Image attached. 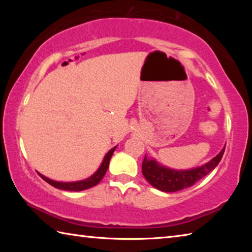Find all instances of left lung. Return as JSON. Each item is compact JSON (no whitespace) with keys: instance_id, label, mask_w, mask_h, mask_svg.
Listing matches in <instances>:
<instances>
[{"instance_id":"obj_1","label":"left lung","mask_w":252,"mask_h":252,"mask_svg":"<svg viewBox=\"0 0 252 252\" xmlns=\"http://www.w3.org/2000/svg\"><path fill=\"white\" fill-rule=\"evenodd\" d=\"M224 149L225 147H223L219 155H217L208 163L190 170L170 169L159 164L156 160H149L147 157H144L142 162L143 177L151 186L160 191H164V192L180 191L185 188L193 186L200 179L210 173L219 164L221 158L223 156Z\"/></svg>"}]
</instances>
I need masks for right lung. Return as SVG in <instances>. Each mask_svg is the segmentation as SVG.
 <instances>
[{
	"instance_id": "obj_1",
	"label": "right lung",
	"mask_w": 252,
	"mask_h": 252,
	"mask_svg": "<svg viewBox=\"0 0 252 252\" xmlns=\"http://www.w3.org/2000/svg\"><path fill=\"white\" fill-rule=\"evenodd\" d=\"M117 147H114L111 149V150L106 153L103 161H102L101 165L99 167V169L96 170L95 173H93L91 177H89L88 179H85V180H81V181H75V182H59V181H54V180H51V179L46 178L44 176H42L41 173L40 177L43 179L44 181H46L54 188H57V189H61V190H65V191H82V190H87L89 188H92L96 186L97 183H99L102 178L104 177V174L106 172V170L109 168V163H110V159L111 157H112L114 150H116Z\"/></svg>"
}]
</instances>
